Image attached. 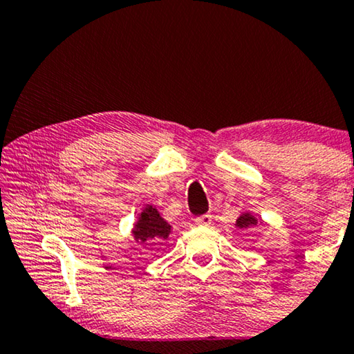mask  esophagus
Returning <instances> with one entry per match:
<instances>
[{"label": "esophagus", "instance_id": "obj_1", "mask_svg": "<svg viewBox=\"0 0 354 354\" xmlns=\"http://www.w3.org/2000/svg\"><path fill=\"white\" fill-rule=\"evenodd\" d=\"M195 224L200 225V227H208L211 224V214H203V216H198V218H195Z\"/></svg>", "mask_w": 354, "mask_h": 354}]
</instances>
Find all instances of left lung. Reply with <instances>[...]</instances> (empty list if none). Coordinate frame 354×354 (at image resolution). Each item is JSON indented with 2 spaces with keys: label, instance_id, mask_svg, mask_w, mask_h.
<instances>
[{
  "label": "left lung",
  "instance_id": "8db88e82",
  "mask_svg": "<svg viewBox=\"0 0 354 354\" xmlns=\"http://www.w3.org/2000/svg\"><path fill=\"white\" fill-rule=\"evenodd\" d=\"M261 224L268 225L266 221L261 219V218H257V216L252 214L251 211H241L240 216L235 221L234 227L239 229V230H241V229H254V227H257V225H261Z\"/></svg>",
  "mask_w": 354,
  "mask_h": 354
}]
</instances>
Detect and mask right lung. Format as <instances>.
I'll list each match as a JSON object with an SVG mask.
<instances>
[{"label":"right lung","mask_w":354,"mask_h":354,"mask_svg":"<svg viewBox=\"0 0 354 354\" xmlns=\"http://www.w3.org/2000/svg\"><path fill=\"white\" fill-rule=\"evenodd\" d=\"M171 232V224L163 218L157 207L146 203L138 214V219L135 221L131 236L136 243L141 245H163Z\"/></svg>","instance_id":"right-lung-1"}]
</instances>
